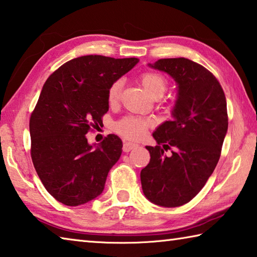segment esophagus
I'll list each match as a JSON object with an SVG mask.
<instances>
[{
  "instance_id": "1",
  "label": "esophagus",
  "mask_w": 257,
  "mask_h": 257,
  "mask_svg": "<svg viewBox=\"0 0 257 257\" xmlns=\"http://www.w3.org/2000/svg\"><path fill=\"white\" fill-rule=\"evenodd\" d=\"M137 146H138V145H137V144H135V143L125 142V143H123V147H122V150H123V152H125V153H128V152H130L132 150L136 149Z\"/></svg>"
}]
</instances>
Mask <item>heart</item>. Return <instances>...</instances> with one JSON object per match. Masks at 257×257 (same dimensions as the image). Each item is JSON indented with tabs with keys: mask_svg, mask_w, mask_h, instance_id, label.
<instances>
[{
	"mask_svg": "<svg viewBox=\"0 0 257 257\" xmlns=\"http://www.w3.org/2000/svg\"><path fill=\"white\" fill-rule=\"evenodd\" d=\"M141 81L146 92L154 98H160L162 96L168 86L167 79L162 75H160V73L153 71L143 73L141 76ZM121 87H122V81L121 80H115L110 86V88L107 90L108 103L115 104L118 102L121 93ZM151 122L149 120L139 118V116L129 115L118 121L114 124V129L116 130V133L122 135L123 137L133 139V141H137V139L144 136Z\"/></svg>",
	"mask_w": 257,
	"mask_h": 257,
	"instance_id": "heart-1",
	"label": "heart"
}]
</instances>
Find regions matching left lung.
Returning a JSON list of instances; mask_svg holds the SVG:
<instances>
[{"label":"left lung","mask_w":257,"mask_h":257,"mask_svg":"<svg viewBox=\"0 0 257 257\" xmlns=\"http://www.w3.org/2000/svg\"><path fill=\"white\" fill-rule=\"evenodd\" d=\"M149 67L168 73L177 84L172 119L153 133L155 147L146 146L150 163L141 171L150 202L177 207L191 201L219 162L228 130L227 101L216 78L194 61L161 59ZM174 147L170 157L164 151Z\"/></svg>","instance_id":"left-lung-1"}]
</instances>
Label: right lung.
<instances>
[{
	"instance_id": "add662e5",
	"label": "right lung",
	"mask_w": 257,
	"mask_h": 257,
	"mask_svg": "<svg viewBox=\"0 0 257 257\" xmlns=\"http://www.w3.org/2000/svg\"><path fill=\"white\" fill-rule=\"evenodd\" d=\"M138 62L137 58L79 56L43 86L29 121L32 159L46 190L64 205H81L102 194L122 142L108 135L99 144H89L86 134L108 111L110 86Z\"/></svg>"
}]
</instances>
